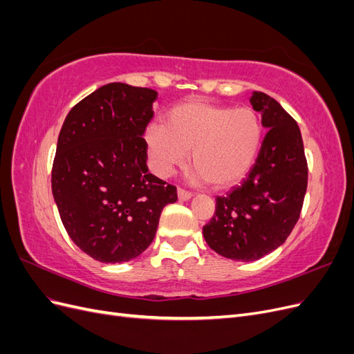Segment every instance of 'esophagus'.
<instances>
[{"instance_id":"34e87169","label":"esophagus","mask_w":354,"mask_h":354,"mask_svg":"<svg viewBox=\"0 0 354 354\" xmlns=\"http://www.w3.org/2000/svg\"><path fill=\"white\" fill-rule=\"evenodd\" d=\"M177 195H178V199H180V201H189L192 196H194V195H192V192H187V190L181 189V187H178Z\"/></svg>"}]
</instances>
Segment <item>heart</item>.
Wrapping results in <instances>:
<instances>
[{
	"label": "heart",
	"instance_id": "heart-1",
	"mask_svg": "<svg viewBox=\"0 0 354 354\" xmlns=\"http://www.w3.org/2000/svg\"><path fill=\"white\" fill-rule=\"evenodd\" d=\"M263 142L260 116L251 108L192 100L171 109L162 124H151L146 143L156 173L169 176L192 151L202 180L217 189L242 180L259 156Z\"/></svg>",
	"mask_w": 354,
	"mask_h": 354
}]
</instances>
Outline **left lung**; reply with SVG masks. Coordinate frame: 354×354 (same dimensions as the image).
I'll list each match as a JSON object with an SVG mask.
<instances>
[{
  "mask_svg": "<svg viewBox=\"0 0 354 354\" xmlns=\"http://www.w3.org/2000/svg\"><path fill=\"white\" fill-rule=\"evenodd\" d=\"M251 104L267 128L260 153L242 183L216 198V212L202 229L211 250L238 261L259 260L286 241L299 218L308 178L294 118L261 91H254Z\"/></svg>",
  "mask_w": 354,
  "mask_h": 354,
  "instance_id": "1",
  "label": "left lung"
}]
</instances>
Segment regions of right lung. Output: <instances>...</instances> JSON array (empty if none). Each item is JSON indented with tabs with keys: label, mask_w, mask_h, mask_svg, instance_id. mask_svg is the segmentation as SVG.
I'll list each match as a JSON object with an SVG mask.
<instances>
[{
	"label": "right lung",
	"mask_w": 354,
	"mask_h": 354,
	"mask_svg": "<svg viewBox=\"0 0 354 354\" xmlns=\"http://www.w3.org/2000/svg\"><path fill=\"white\" fill-rule=\"evenodd\" d=\"M156 91L106 84L68 113L51 190L73 243L102 263H125L152 243L177 189L149 173L143 138Z\"/></svg>",
	"instance_id": "add662e5"
}]
</instances>
